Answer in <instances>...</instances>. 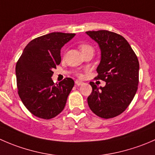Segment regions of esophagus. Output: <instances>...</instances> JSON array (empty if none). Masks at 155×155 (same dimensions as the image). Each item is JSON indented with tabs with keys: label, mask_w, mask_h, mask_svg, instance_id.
Wrapping results in <instances>:
<instances>
[{
	"label": "esophagus",
	"mask_w": 155,
	"mask_h": 155,
	"mask_svg": "<svg viewBox=\"0 0 155 155\" xmlns=\"http://www.w3.org/2000/svg\"><path fill=\"white\" fill-rule=\"evenodd\" d=\"M75 83H76V85H78V86H79V85H83L84 82H82V81H79V80H76V82H75Z\"/></svg>",
	"instance_id": "esophagus-1"
}]
</instances>
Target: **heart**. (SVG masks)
I'll list each match as a JSON object with an SVG mask.
<instances>
[{
  "instance_id": "heart-1",
  "label": "heart",
  "mask_w": 155,
  "mask_h": 155,
  "mask_svg": "<svg viewBox=\"0 0 155 155\" xmlns=\"http://www.w3.org/2000/svg\"><path fill=\"white\" fill-rule=\"evenodd\" d=\"M79 48H80L81 51L82 52V51H85V50L92 48V47L91 46H89V45H87V44H81V45H79ZM76 76H78L79 77H81V76H82V74H81L80 73H76Z\"/></svg>"
}]
</instances>
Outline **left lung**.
I'll return each mask as SVG.
<instances>
[{
	"label": "left lung",
	"instance_id": "1",
	"mask_svg": "<svg viewBox=\"0 0 155 155\" xmlns=\"http://www.w3.org/2000/svg\"><path fill=\"white\" fill-rule=\"evenodd\" d=\"M99 44L101 63L97 79L106 82L98 87L91 82L92 92L87 97L91 110L101 118H112L125 111L134 99L139 84L140 64L137 54L120 34L101 30L86 31Z\"/></svg>",
	"mask_w": 155,
	"mask_h": 155
}]
</instances>
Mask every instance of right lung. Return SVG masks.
I'll list each match as a JSON object with an SVG mask.
<instances>
[{
    "instance_id": "add662e5",
    "label": "right lung",
    "mask_w": 155,
    "mask_h": 155,
    "mask_svg": "<svg viewBox=\"0 0 155 155\" xmlns=\"http://www.w3.org/2000/svg\"><path fill=\"white\" fill-rule=\"evenodd\" d=\"M75 34L53 32L31 40L15 65L18 94L31 114L51 119L63 111L74 86L71 78L58 84L51 79L53 69L61 63V48Z\"/></svg>"
}]
</instances>
